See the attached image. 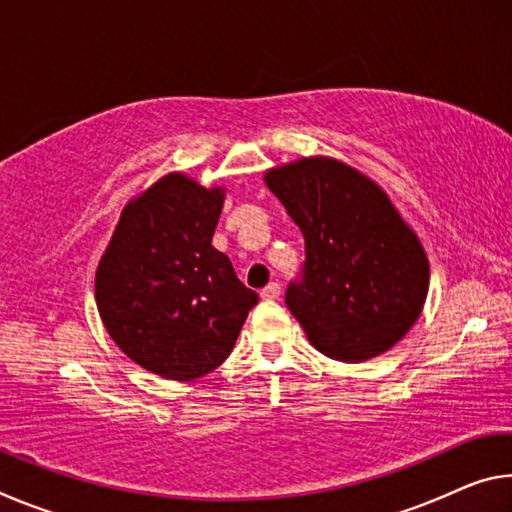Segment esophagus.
I'll list each match as a JSON object with an SVG mask.
<instances>
[{
	"label": "esophagus",
	"mask_w": 512,
	"mask_h": 512,
	"mask_svg": "<svg viewBox=\"0 0 512 512\" xmlns=\"http://www.w3.org/2000/svg\"><path fill=\"white\" fill-rule=\"evenodd\" d=\"M259 296H262L264 300H275L277 296H280V284L271 282V284H268V287H264L262 291H259Z\"/></svg>",
	"instance_id": "esophagus-1"
}]
</instances>
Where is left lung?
Wrapping results in <instances>:
<instances>
[{
	"instance_id": "8db88e82",
	"label": "left lung",
	"mask_w": 512,
	"mask_h": 512,
	"mask_svg": "<svg viewBox=\"0 0 512 512\" xmlns=\"http://www.w3.org/2000/svg\"><path fill=\"white\" fill-rule=\"evenodd\" d=\"M264 183L305 237V280L287 307L309 343L345 363L400 343L427 300L429 259L384 189L325 155L268 169Z\"/></svg>"
}]
</instances>
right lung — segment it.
I'll use <instances>...</instances> for the list:
<instances>
[{"instance_id": "1", "label": "right lung", "mask_w": 512, "mask_h": 512, "mask_svg": "<svg viewBox=\"0 0 512 512\" xmlns=\"http://www.w3.org/2000/svg\"><path fill=\"white\" fill-rule=\"evenodd\" d=\"M223 187L173 171L121 210L94 277L99 316L137 366L173 381L230 357L257 293L212 246Z\"/></svg>"}]
</instances>
